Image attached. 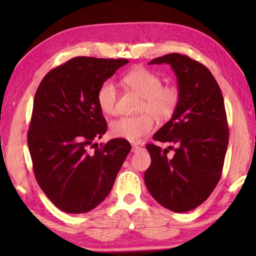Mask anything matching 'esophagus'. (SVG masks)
Listing matches in <instances>:
<instances>
[{"label":"esophagus","instance_id":"esophagus-1","mask_svg":"<svg viewBox=\"0 0 256 256\" xmlns=\"http://www.w3.org/2000/svg\"><path fill=\"white\" fill-rule=\"evenodd\" d=\"M143 150L142 146H138V145H132V150L131 152L132 153H138V152H140Z\"/></svg>","mask_w":256,"mask_h":256}]
</instances>
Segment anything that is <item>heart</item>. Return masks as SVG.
<instances>
[{
  "instance_id": "1",
  "label": "heart",
  "mask_w": 256,
  "mask_h": 256,
  "mask_svg": "<svg viewBox=\"0 0 256 256\" xmlns=\"http://www.w3.org/2000/svg\"><path fill=\"white\" fill-rule=\"evenodd\" d=\"M123 82L132 91L143 98L138 108V116H122L110 124L113 138L136 143L154 130V118L167 121L180 102V91L175 84H162L160 74L148 68L138 67L128 72L123 77ZM118 94L116 86L110 81L103 82L96 94L100 110L106 116H114L118 111Z\"/></svg>"
}]
</instances>
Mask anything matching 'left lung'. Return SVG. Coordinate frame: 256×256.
<instances>
[{"label": "left lung", "instance_id": "8db88e82", "mask_svg": "<svg viewBox=\"0 0 256 256\" xmlns=\"http://www.w3.org/2000/svg\"><path fill=\"white\" fill-rule=\"evenodd\" d=\"M153 64H170L177 76L180 102L153 136L176 148L146 145L152 162L144 182L160 204L186 212L206 201L221 178L229 143L224 101L210 70L199 62L172 52L150 62Z\"/></svg>", "mask_w": 256, "mask_h": 256}]
</instances>
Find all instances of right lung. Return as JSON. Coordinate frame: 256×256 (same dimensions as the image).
Segmentation results:
<instances>
[{
	"instance_id": "1",
	"label": "right lung",
	"mask_w": 256,
	"mask_h": 256,
	"mask_svg": "<svg viewBox=\"0 0 256 256\" xmlns=\"http://www.w3.org/2000/svg\"><path fill=\"white\" fill-rule=\"evenodd\" d=\"M128 62L76 57L38 86L27 132L32 170L48 199L67 214H84L101 204L131 150L123 138L94 143L108 128L98 90Z\"/></svg>"
}]
</instances>
